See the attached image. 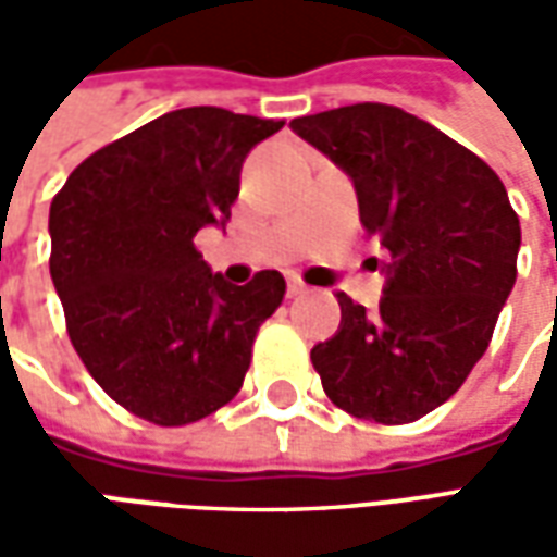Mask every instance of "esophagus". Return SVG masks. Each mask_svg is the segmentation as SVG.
<instances>
[{
	"instance_id": "esophagus-1",
	"label": "esophagus",
	"mask_w": 557,
	"mask_h": 557,
	"mask_svg": "<svg viewBox=\"0 0 557 557\" xmlns=\"http://www.w3.org/2000/svg\"><path fill=\"white\" fill-rule=\"evenodd\" d=\"M304 292H307V283H304L301 277H295V274H292V277H289V298H298V295H304Z\"/></svg>"
}]
</instances>
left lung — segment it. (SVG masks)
<instances>
[{"label":"left lung","instance_id":"8db88e82","mask_svg":"<svg viewBox=\"0 0 557 557\" xmlns=\"http://www.w3.org/2000/svg\"><path fill=\"white\" fill-rule=\"evenodd\" d=\"M292 131L355 182L361 223L391 253L375 313L339 292V331L310 358L327 399L411 423L483 358L516 283L519 218L490 163L387 103L304 115Z\"/></svg>","mask_w":557,"mask_h":557}]
</instances>
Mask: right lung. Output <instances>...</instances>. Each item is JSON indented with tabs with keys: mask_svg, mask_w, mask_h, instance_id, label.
<instances>
[{
	"mask_svg": "<svg viewBox=\"0 0 557 557\" xmlns=\"http://www.w3.org/2000/svg\"><path fill=\"white\" fill-rule=\"evenodd\" d=\"M283 122L220 107L172 110L98 148L50 206V277L91 379L131 414L184 426L242 391L280 271L232 286L196 232L223 226L242 163Z\"/></svg>",
	"mask_w": 557,
	"mask_h": 557,
	"instance_id": "add662e5",
	"label": "right lung"
}]
</instances>
